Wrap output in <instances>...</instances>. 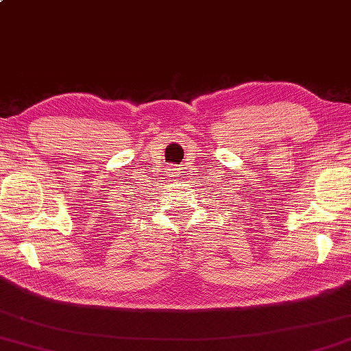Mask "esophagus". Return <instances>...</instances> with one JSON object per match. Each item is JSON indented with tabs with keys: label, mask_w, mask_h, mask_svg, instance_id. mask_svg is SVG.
<instances>
[{
	"label": "esophagus",
	"mask_w": 351,
	"mask_h": 351,
	"mask_svg": "<svg viewBox=\"0 0 351 351\" xmlns=\"http://www.w3.org/2000/svg\"><path fill=\"white\" fill-rule=\"evenodd\" d=\"M170 171H167V173H169V176H176V173H178V169L173 166V167H171V169H169Z\"/></svg>",
	"instance_id": "esophagus-1"
}]
</instances>
